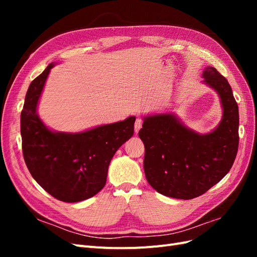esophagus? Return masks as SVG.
I'll list each match as a JSON object with an SVG mask.
<instances>
[{
  "label": "esophagus",
  "instance_id": "obj_1",
  "mask_svg": "<svg viewBox=\"0 0 257 257\" xmlns=\"http://www.w3.org/2000/svg\"><path fill=\"white\" fill-rule=\"evenodd\" d=\"M142 125H143V121H142V119H137V120L135 121V125H134L135 133H138L139 130L142 128Z\"/></svg>",
  "mask_w": 257,
  "mask_h": 257
}]
</instances>
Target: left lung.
Segmentation results:
<instances>
[{
	"label": "left lung",
	"instance_id": "1",
	"mask_svg": "<svg viewBox=\"0 0 257 257\" xmlns=\"http://www.w3.org/2000/svg\"><path fill=\"white\" fill-rule=\"evenodd\" d=\"M204 82L221 98L223 116L217 127L198 134L173 113L144 118L139 137L145 145L147 181L163 195L192 199L203 195L225 177L236 159L239 111L228 81L214 67H206Z\"/></svg>",
	"mask_w": 257,
	"mask_h": 257
}]
</instances>
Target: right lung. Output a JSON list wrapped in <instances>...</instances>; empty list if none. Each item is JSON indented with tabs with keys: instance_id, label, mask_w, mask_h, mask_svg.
Returning a JSON list of instances; mask_svg holds the SVG:
<instances>
[{
	"instance_id": "1",
	"label": "right lung",
	"mask_w": 257,
	"mask_h": 257,
	"mask_svg": "<svg viewBox=\"0 0 257 257\" xmlns=\"http://www.w3.org/2000/svg\"><path fill=\"white\" fill-rule=\"evenodd\" d=\"M53 63L31 82L21 111L22 152L29 172L51 196L77 203L94 196L106 184L116 150L133 136L135 116L81 133L52 132L36 108Z\"/></svg>"
}]
</instances>
